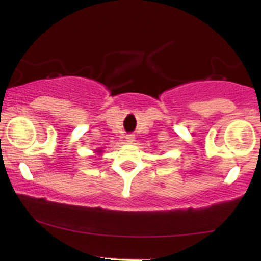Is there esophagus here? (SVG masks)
I'll list each match as a JSON object with an SVG mask.
<instances>
[{
    "label": "esophagus",
    "mask_w": 261,
    "mask_h": 261,
    "mask_svg": "<svg viewBox=\"0 0 261 261\" xmlns=\"http://www.w3.org/2000/svg\"><path fill=\"white\" fill-rule=\"evenodd\" d=\"M126 141H127L128 144H131V142L134 141V136L133 135H127V136H126Z\"/></svg>",
    "instance_id": "34e87169"
}]
</instances>
